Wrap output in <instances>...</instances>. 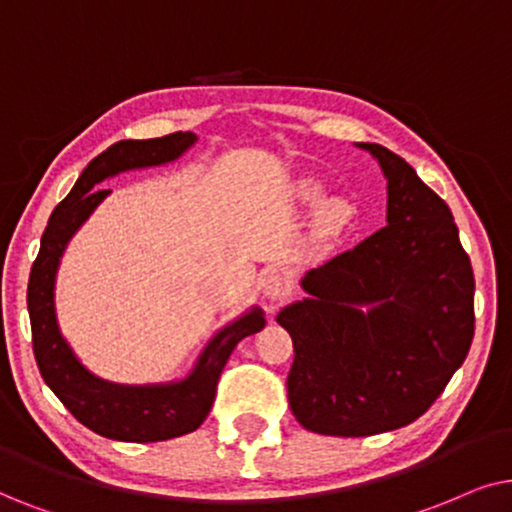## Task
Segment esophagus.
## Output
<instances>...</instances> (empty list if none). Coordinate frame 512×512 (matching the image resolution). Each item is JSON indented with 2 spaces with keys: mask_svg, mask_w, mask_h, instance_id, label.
Wrapping results in <instances>:
<instances>
[{
  "mask_svg": "<svg viewBox=\"0 0 512 512\" xmlns=\"http://www.w3.org/2000/svg\"><path fill=\"white\" fill-rule=\"evenodd\" d=\"M262 288H264V297H267V302H269V309L274 311L276 306L290 295L292 285L288 281V276H283L281 271H271V274L264 276Z\"/></svg>",
  "mask_w": 512,
  "mask_h": 512,
  "instance_id": "1",
  "label": "esophagus"
}]
</instances>
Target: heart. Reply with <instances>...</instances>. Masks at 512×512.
<instances>
[{"label":"heart","instance_id":"obj_1","mask_svg":"<svg viewBox=\"0 0 512 512\" xmlns=\"http://www.w3.org/2000/svg\"><path fill=\"white\" fill-rule=\"evenodd\" d=\"M302 196L306 201H318L320 199V189L316 185H304ZM346 222V206L344 203H327V206L320 210V229L325 234H335V231L342 229V224Z\"/></svg>","mask_w":512,"mask_h":512}]
</instances>
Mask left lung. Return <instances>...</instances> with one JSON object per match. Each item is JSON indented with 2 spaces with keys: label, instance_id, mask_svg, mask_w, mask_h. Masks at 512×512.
<instances>
[{
  "label": "left lung",
  "instance_id": "1",
  "mask_svg": "<svg viewBox=\"0 0 512 512\" xmlns=\"http://www.w3.org/2000/svg\"><path fill=\"white\" fill-rule=\"evenodd\" d=\"M358 147L388 180L386 227L306 271L309 297L276 316L295 349L292 414L306 431L342 438L419 419L466 360L475 332L473 267L452 210L391 149Z\"/></svg>",
  "mask_w": 512,
  "mask_h": 512
}]
</instances>
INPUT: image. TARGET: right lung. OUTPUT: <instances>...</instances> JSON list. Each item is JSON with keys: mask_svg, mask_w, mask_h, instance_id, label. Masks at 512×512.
Wrapping results in <instances>:
<instances>
[{"mask_svg": "<svg viewBox=\"0 0 512 512\" xmlns=\"http://www.w3.org/2000/svg\"><path fill=\"white\" fill-rule=\"evenodd\" d=\"M196 142L194 133H170L152 140H121L84 168L72 192L58 203L46 224L37 260L27 283V311L32 325V349L46 386L60 403L93 433L121 442H161L192 433L213 407L217 379L231 351L243 337L260 332L264 313L250 309L210 339L187 379L175 384L121 386L102 381L86 370L60 335L53 304L56 271L65 245L88 220L109 189L98 185L121 170L161 166L175 161Z\"/></svg>", "mask_w": 512, "mask_h": 512, "instance_id": "add662e5", "label": "right lung"}]
</instances>
